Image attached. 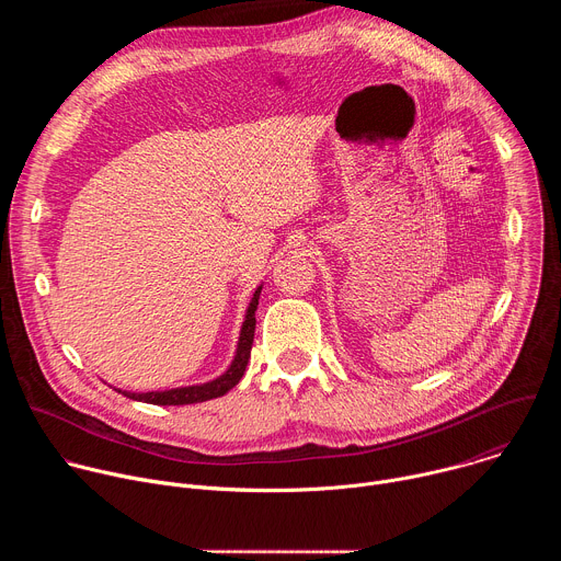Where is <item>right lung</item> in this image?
<instances>
[{
  "instance_id": "right-lung-1",
  "label": "right lung",
  "mask_w": 561,
  "mask_h": 561,
  "mask_svg": "<svg viewBox=\"0 0 561 561\" xmlns=\"http://www.w3.org/2000/svg\"><path fill=\"white\" fill-rule=\"evenodd\" d=\"M260 293H262V286H257V290L253 293V299L247 308L244 324H242V331H239L237 351H234V357H232L230 366L226 368V373H221L219 377H215L206 383L182 386V388H171V390H152V392H128V390H119V388H115V390L128 399H135V402L154 404V407L199 404V402H208V399L226 394L234 383H239V379H242L247 364L251 359V348H253V337H255V310L260 304Z\"/></svg>"
}]
</instances>
